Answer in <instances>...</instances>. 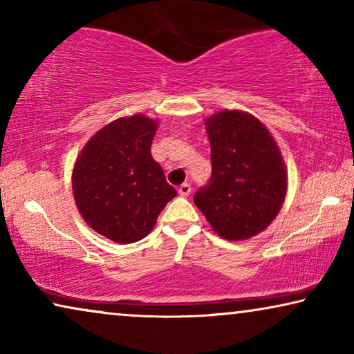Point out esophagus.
I'll list each match as a JSON object with an SVG mask.
<instances>
[{"label":"esophagus","mask_w":354,"mask_h":354,"mask_svg":"<svg viewBox=\"0 0 354 354\" xmlns=\"http://www.w3.org/2000/svg\"><path fill=\"white\" fill-rule=\"evenodd\" d=\"M192 193V185L190 183H183V185L178 187V195L180 196H188Z\"/></svg>","instance_id":"1"}]
</instances>
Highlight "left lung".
<instances>
[{"instance_id":"obj_1","label":"left lung","mask_w":354,"mask_h":354,"mask_svg":"<svg viewBox=\"0 0 354 354\" xmlns=\"http://www.w3.org/2000/svg\"><path fill=\"white\" fill-rule=\"evenodd\" d=\"M205 125L212 177L195 205L222 239L248 240L282 209L288 187L282 153L268 127L245 111H219Z\"/></svg>"}]
</instances>
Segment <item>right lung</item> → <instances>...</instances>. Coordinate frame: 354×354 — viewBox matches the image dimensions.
Returning a JSON list of instances; mask_svg holds the SVG:
<instances>
[{
  "label": "right lung",
  "mask_w": 354,
  "mask_h": 354,
  "mask_svg": "<svg viewBox=\"0 0 354 354\" xmlns=\"http://www.w3.org/2000/svg\"><path fill=\"white\" fill-rule=\"evenodd\" d=\"M158 120L133 114L106 124L72 169V193L95 232L127 245L147 236L159 212L177 195L151 156Z\"/></svg>",
  "instance_id": "right-lung-1"
}]
</instances>
